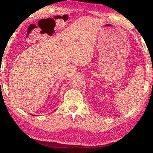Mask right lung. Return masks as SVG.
I'll use <instances>...</instances> for the list:
<instances>
[{"mask_svg": "<svg viewBox=\"0 0 153 153\" xmlns=\"http://www.w3.org/2000/svg\"><path fill=\"white\" fill-rule=\"evenodd\" d=\"M54 111H55V110H54Z\"/></svg>", "mask_w": 153, "mask_h": 153, "instance_id": "add662e5", "label": "right lung"}]
</instances>
